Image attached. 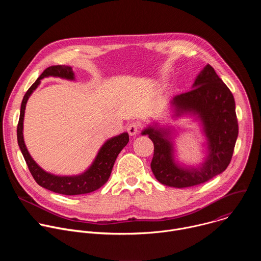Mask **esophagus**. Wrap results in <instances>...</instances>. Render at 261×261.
Segmentation results:
<instances>
[{
	"mask_svg": "<svg viewBox=\"0 0 261 261\" xmlns=\"http://www.w3.org/2000/svg\"><path fill=\"white\" fill-rule=\"evenodd\" d=\"M127 131L129 133L130 136H134L136 134H138L139 132V127L137 123H131L128 127H127Z\"/></svg>",
	"mask_w": 261,
	"mask_h": 261,
	"instance_id": "obj_1",
	"label": "esophagus"
}]
</instances>
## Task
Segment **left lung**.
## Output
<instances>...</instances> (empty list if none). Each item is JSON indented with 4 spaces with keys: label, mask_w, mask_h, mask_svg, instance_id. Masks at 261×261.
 Segmentation results:
<instances>
[{
    "label": "left lung",
    "mask_w": 261,
    "mask_h": 261,
    "mask_svg": "<svg viewBox=\"0 0 261 261\" xmlns=\"http://www.w3.org/2000/svg\"><path fill=\"white\" fill-rule=\"evenodd\" d=\"M170 118H191L203 135L205 157L196 165H188L177 158L176 129L159 122L148 124L142 135L154 142L151 163L155 177L173 188H186L202 184L222 173L230 163L239 134L236 102L227 86L210 65L196 76L192 90L174 96L169 101Z\"/></svg>",
    "instance_id": "8db88e82"
}]
</instances>
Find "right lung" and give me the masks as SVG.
<instances>
[{"instance_id":"right-lung-1","label":"right lung","mask_w":261,"mask_h":261,"mask_svg":"<svg viewBox=\"0 0 261 261\" xmlns=\"http://www.w3.org/2000/svg\"><path fill=\"white\" fill-rule=\"evenodd\" d=\"M50 76L75 82V74H74L72 67L70 66H51L43 71L39 79L28 90L21 102L20 116L17 126L18 146L33 177L42 188L64 195H81L91 193L102 187L108 180L117 157L129 142V135L127 132H123L105 140V142L99 148L92 164L82 173L73 175H58L44 170L36 163L28 151L23 139V119L25 105L29 98L34 91L39 87L43 79Z\"/></svg>"}]
</instances>
